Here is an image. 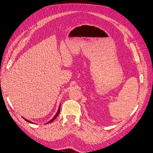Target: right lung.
<instances>
[{"label":"right lung","mask_w":153,"mask_h":153,"mask_svg":"<svg viewBox=\"0 0 153 153\" xmlns=\"http://www.w3.org/2000/svg\"><path fill=\"white\" fill-rule=\"evenodd\" d=\"M60 106H61V104H60V105H59V108H58V111H57V113H56V114L55 115V116L51 120H50V121L49 122H48V123H46V124H47V123H51V122H52L53 121H54V120L55 119V118H56V117H58V114H59V111H60ZM23 119L24 120H26V121L27 122H29V123H32L31 122H30V121H29V120H27V119H25V118H23Z\"/></svg>","instance_id":"right-lung-1"}]
</instances>
